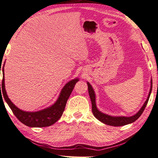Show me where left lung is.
Here are the masks:
<instances>
[{"label":"left lung","mask_w":158,"mask_h":158,"mask_svg":"<svg viewBox=\"0 0 158 158\" xmlns=\"http://www.w3.org/2000/svg\"><path fill=\"white\" fill-rule=\"evenodd\" d=\"M87 85H88L89 94V97H90L91 103H92L93 114H94V115L97 119L99 120L100 121H102V123L106 125H112V126H123V125L134 122L135 121H136L137 119H138L141 116V115L143 114L145 108L147 106L149 96H150L152 89V81H151V89H150V91H149L148 99L146 101H145V103L143 104L142 107L141 108V110L139 111V112L137 113V114H136L135 115H133L132 117H112V116H110V115L103 114V113L100 112L98 109H97L96 104H95V95L94 91L93 89V88L89 83H87Z\"/></svg>","instance_id":"left-lung-1"}]
</instances>
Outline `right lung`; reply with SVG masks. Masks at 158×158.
<instances>
[{
  "mask_svg": "<svg viewBox=\"0 0 158 158\" xmlns=\"http://www.w3.org/2000/svg\"><path fill=\"white\" fill-rule=\"evenodd\" d=\"M2 75L3 78L1 85L2 90H1L0 95L1 96L2 95H3L6 102L9 105L12 111H13L14 115L17 117V118L21 123L25 124L27 126L31 127H44L50 126V125L54 124L56 121H57L63 115L67 100L69 98L75 84L79 81L78 79H75L67 83L64 86L59 99L53 106L40 111L26 112L19 110L17 107H16L11 102V101L8 98L5 88V76H4L5 75V73H4V65L2 67ZM1 91H2V94H1Z\"/></svg>",
  "mask_w": 158,
  "mask_h": 158,
  "instance_id": "obj_1",
  "label": "right lung"
}]
</instances>
